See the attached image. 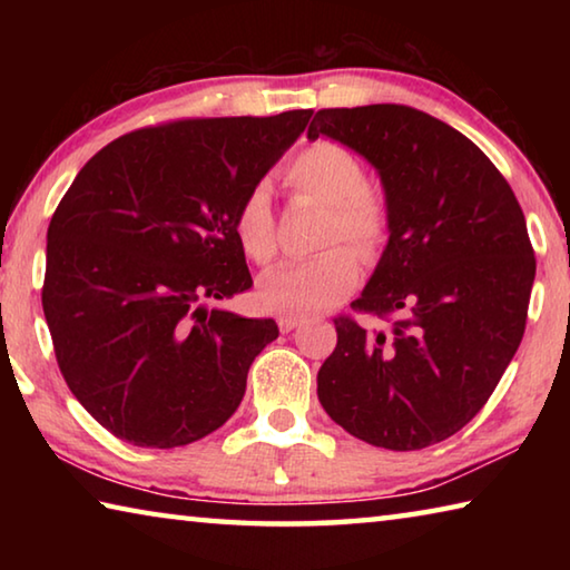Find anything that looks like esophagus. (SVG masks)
Instances as JSON below:
<instances>
[{
    "label": "esophagus",
    "instance_id": "1",
    "mask_svg": "<svg viewBox=\"0 0 570 570\" xmlns=\"http://www.w3.org/2000/svg\"><path fill=\"white\" fill-rule=\"evenodd\" d=\"M298 324H304V320L302 316H292V314H284V316H278V330L282 332H292V330H296Z\"/></svg>",
    "mask_w": 570,
    "mask_h": 570
}]
</instances>
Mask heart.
Listing matches in <instances>:
<instances>
[{"instance_id": "obj_1", "label": "heart", "mask_w": 570, "mask_h": 570, "mask_svg": "<svg viewBox=\"0 0 570 570\" xmlns=\"http://www.w3.org/2000/svg\"><path fill=\"white\" fill-rule=\"evenodd\" d=\"M286 186L330 206L322 254L278 266L262 284V304L274 312L322 314L352 292L362 276V254L372 256L390 236V206L377 188L366 183L364 163L340 142L320 140L288 163ZM236 238L250 262L268 266L276 256V216L264 186L250 188L236 210ZM352 239L357 246L340 245ZM335 246L332 247L331 244Z\"/></svg>"}]
</instances>
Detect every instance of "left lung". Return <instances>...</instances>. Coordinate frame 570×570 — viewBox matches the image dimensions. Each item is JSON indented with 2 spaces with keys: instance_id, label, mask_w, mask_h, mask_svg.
Masks as SVG:
<instances>
[{
  "instance_id": "1",
  "label": "left lung",
  "mask_w": 570,
  "mask_h": 570,
  "mask_svg": "<svg viewBox=\"0 0 570 570\" xmlns=\"http://www.w3.org/2000/svg\"><path fill=\"white\" fill-rule=\"evenodd\" d=\"M320 135L382 178L390 240L352 308L390 326L336 316L316 394L374 448H430L475 417L523 340L535 278L525 216L485 153L422 110H320L308 138Z\"/></svg>"
}]
</instances>
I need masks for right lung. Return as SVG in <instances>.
Segmentation results:
<instances>
[{"mask_svg": "<svg viewBox=\"0 0 570 570\" xmlns=\"http://www.w3.org/2000/svg\"><path fill=\"white\" fill-rule=\"evenodd\" d=\"M312 110L132 130L85 163L47 228L42 308L77 402L130 445L218 430L278 336L206 302L254 286L236 210Z\"/></svg>", "mask_w": 570, "mask_h": 570, "instance_id": "1", "label": "right lung"}]
</instances>
